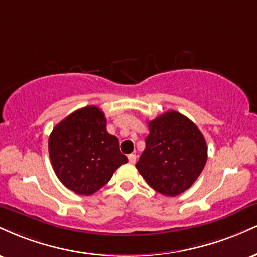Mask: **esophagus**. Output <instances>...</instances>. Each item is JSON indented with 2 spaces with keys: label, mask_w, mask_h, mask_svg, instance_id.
<instances>
[{
  "label": "esophagus",
  "mask_w": 257,
  "mask_h": 257,
  "mask_svg": "<svg viewBox=\"0 0 257 257\" xmlns=\"http://www.w3.org/2000/svg\"><path fill=\"white\" fill-rule=\"evenodd\" d=\"M128 158H129V163L134 164L135 162H137V155H134V153H131V155L128 156Z\"/></svg>",
  "instance_id": "obj_1"
}]
</instances>
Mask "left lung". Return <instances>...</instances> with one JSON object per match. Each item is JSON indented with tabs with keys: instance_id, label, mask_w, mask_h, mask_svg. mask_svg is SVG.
<instances>
[{
	"instance_id": "8db88e82",
	"label": "left lung",
	"mask_w": 257,
	"mask_h": 257,
	"mask_svg": "<svg viewBox=\"0 0 257 257\" xmlns=\"http://www.w3.org/2000/svg\"><path fill=\"white\" fill-rule=\"evenodd\" d=\"M146 147L137 169L155 191L168 197L185 192L204 169L205 139L192 120L168 111L150 120Z\"/></svg>"
}]
</instances>
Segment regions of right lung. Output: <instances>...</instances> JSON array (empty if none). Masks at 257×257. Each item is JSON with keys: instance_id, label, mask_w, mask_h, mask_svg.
<instances>
[{"instance_id": "add662e5", "label": "right lung", "mask_w": 257, "mask_h": 257, "mask_svg": "<svg viewBox=\"0 0 257 257\" xmlns=\"http://www.w3.org/2000/svg\"><path fill=\"white\" fill-rule=\"evenodd\" d=\"M48 150L61 184L81 196L95 193L128 162L118 139L106 131L105 114L96 106L79 108L55 125Z\"/></svg>"}]
</instances>
